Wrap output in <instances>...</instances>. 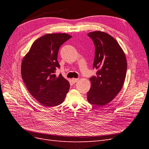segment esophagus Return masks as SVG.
<instances>
[{
	"instance_id": "obj_1",
	"label": "esophagus",
	"mask_w": 149,
	"mask_h": 149,
	"mask_svg": "<svg viewBox=\"0 0 149 149\" xmlns=\"http://www.w3.org/2000/svg\"><path fill=\"white\" fill-rule=\"evenodd\" d=\"M79 80V79L78 78H72V79H71V81H72V82L73 83H76Z\"/></svg>"
}]
</instances>
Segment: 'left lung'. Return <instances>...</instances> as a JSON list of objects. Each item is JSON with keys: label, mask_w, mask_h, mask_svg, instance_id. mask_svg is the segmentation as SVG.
I'll use <instances>...</instances> for the list:
<instances>
[{"label": "left lung", "mask_w": 149, "mask_h": 149, "mask_svg": "<svg viewBox=\"0 0 149 149\" xmlns=\"http://www.w3.org/2000/svg\"><path fill=\"white\" fill-rule=\"evenodd\" d=\"M88 35L95 46L93 68L98 71L89 79L91 86L87 99L90 104L103 106L111 102L123 88L127 60L119 44L110 35L95 31Z\"/></svg>", "instance_id": "8db88e82"}]
</instances>
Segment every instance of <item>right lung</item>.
Masks as SVG:
<instances>
[{"label":"right lung","mask_w":149,"mask_h":149,"mask_svg":"<svg viewBox=\"0 0 149 149\" xmlns=\"http://www.w3.org/2000/svg\"><path fill=\"white\" fill-rule=\"evenodd\" d=\"M71 37L66 33L45 35L35 40L22 60L21 74L26 87L45 107L61 104L69 91V82L55 73L60 66L57 60L59 48Z\"/></svg>","instance_id":"obj_1"}]
</instances>
